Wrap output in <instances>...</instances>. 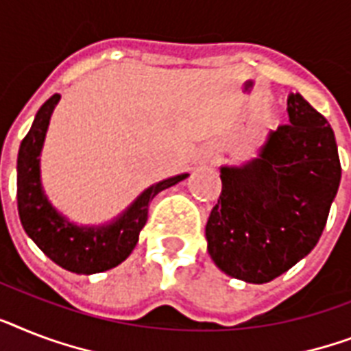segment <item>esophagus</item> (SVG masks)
Instances as JSON below:
<instances>
[{"label": "esophagus", "mask_w": 351, "mask_h": 351, "mask_svg": "<svg viewBox=\"0 0 351 351\" xmlns=\"http://www.w3.org/2000/svg\"><path fill=\"white\" fill-rule=\"evenodd\" d=\"M200 158H202V162H213V155H210V153H204Z\"/></svg>", "instance_id": "1"}]
</instances>
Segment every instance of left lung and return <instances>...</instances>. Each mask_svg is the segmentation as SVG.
Masks as SVG:
<instances>
[{
  "instance_id": "left-lung-1",
  "label": "left lung",
  "mask_w": 351,
  "mask_h": 351,
  "mask_svg": "<svg viewBox=\"0 0 351 351\" xmlns=\"http://www.w3.org/2000/svg\"><path fill=\"white\" fill-rule=\"evenodd\" d=\"M290 124L270 131L258 158L220 169L221 193L205 225L216 267L247 283H269L310 254L341 182L335 135L299 93Z\"/></svg>"
}]
</instances>
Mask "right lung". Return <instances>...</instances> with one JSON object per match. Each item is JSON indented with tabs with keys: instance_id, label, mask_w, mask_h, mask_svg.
<instances>
[{
	"instance_id": "1",
	"label": "right lung",
	"mask_w": 351,
	"mask_h": 351,
	"mask_svg": "<svg viewBox=\"0 0 351 351\" xmlns=\"http://www.w3.org/2000/svg\"><path fill=\"white\" fill-rule=\"evenodd\" d=\"M61 95L56 93L37 111L34 124L23 138L18 155V210L23 229L34 243L62 269L75 274L104 272L122 263L135 249L147 221L149 202L160 191L187 178L184 175L147 187L119 218L101 227H79L57 213L48 202L39 178V155L48 122Z\"/></svg>"
}]
</instances>
